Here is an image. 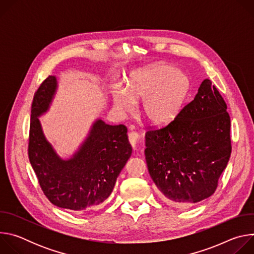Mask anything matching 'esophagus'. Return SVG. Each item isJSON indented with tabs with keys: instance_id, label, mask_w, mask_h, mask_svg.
I'll return each instance as SVG.
<instances>
[{
	"instance_id": "34e87169",
	"label": "esophagus",
	"mask_w": 254,
	"mask_h": 254,
	"mask_svg": "<svg viewBox=\"0 0 254 254\" xmlns=\"http://www.w3.org/2000/svg\"><path fill=\"white\" fill-rule=\"evenodd\" d=\"M138 139H139V136L135 131H131L128 133V140H129L133 150H136V147L138 144Z\"/></svg>"
}]
</instances>
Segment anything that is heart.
I'll return each mask as SVG.
<instances>
[{"instance_id":"heart-1","label":"heart","mask_w":254,"mask_h":254,"mask_svg":"<svg viewBox=\"0 0 254 254\" xmlns=\"http://www.w3.org/2000/svg\"><path fill=\"white\" fill-rule=\"evenodd\" d=\"M190 81L187 75L169 65H158L136 74L128 85L129 97L123 91L114 95L118 111L132 110L134 100H142L141 112L155 125H165L174 120L188 94Z\"/></svg>"}]
</instances>
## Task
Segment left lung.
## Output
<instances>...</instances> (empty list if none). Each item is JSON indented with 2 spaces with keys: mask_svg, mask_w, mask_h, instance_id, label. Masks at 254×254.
I'll return each mask as SVG.
<instances>
[{
  "mask_svg": "<svg viewBox=\"0 0 254 254\" xmlns=\"http://www.w3.org/2000/svg\"><path fill=\"white\" fill-rule=\"evenodd\" d=\"M146 161L168 202L187 208L210 197L231 155L227 105L211 80L167 126L146 132Z\"/></svg>",
  "mask_w": 254,
  "mask_h": 254,
  "instance_id": "8db88e82",
  "label": "left lung"
}]
</instances>
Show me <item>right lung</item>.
Listing matches in <instances>:
<instances>
[{"instance_id": "1", "label": "right lung", "mask_w": 254, "mask_h": 254, "mask_svg": "<svg viewBox=\"0 0 254 254\" xmlns=\"http://www.w3.org/2000/svg\"><path fill=\"white\" fill-rule=\"evenodd\" d=\"M56 89V77L48 76L34 94L29 160L52 204L69 211L90 210L112 194L117 178L131 155L127 128L97 120L78 151L70 159H61L46 139L38 119L48 111Z\"/></svg>"}]
</instances>
